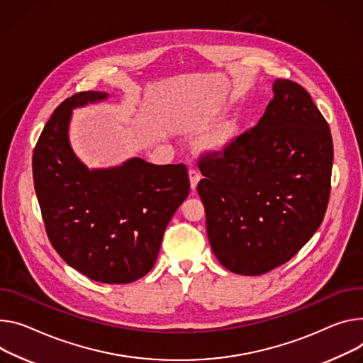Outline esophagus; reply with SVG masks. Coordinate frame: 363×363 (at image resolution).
Returning <instances> with one entry per match:
<instances>
[{"label": "esophagus", "mask_w": 363, "mask_h": 363, "mask_svg": "<svg viewBox=\"0 0 363 363\" xmlns=\"http://www.w3.org/2000/svg\"><path fill=\"white\" fill-rule=\"evenodd\" d=\"M188 175H189V184H191V188H192V189H195V188H196V185H199L200 179H201V174H200L199 171H196V169L191 168V169H189V172H188Z\"/></svg>", "instance_id": "34e87169"}]
</instances>
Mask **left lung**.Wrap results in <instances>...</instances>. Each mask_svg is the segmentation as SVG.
<instances>
[{
	"label": "left lung",
	"mask_w": 363,
	"mask_h": 363,
	"mask_svg": "<svg viewBox=\"0 0 363 363\" xmlns=\"http://www.w3.org/2000/svg\"><path fill=\"white\" fill-rule=\"evenodd\" d=\"M332 167L330 127L311 95L277 79L259 123L199 160L196 189L221 265L262 275L298 253L324 218Z\"/></svg>",
	"instance_id": "1"
}]
</instances>
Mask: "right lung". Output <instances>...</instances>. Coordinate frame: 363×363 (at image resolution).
I'll use <instances>...</instances> for the list:
<instances>
[{
  "mask_svg": "<svg viewBox=\"0 0 363 363\" xmlns=\"http://www.w3.org/2000/svg\"><path fill=\"white\" fill-rule=\"evenodd\" d=\"M100 91L67 98L33 152V179L48 238L69 267L92 281L128 284L155 265L162 238L189 194L184 163L140 157L89 171L75 156L68 128L75 107L106 100Z\"/></svg>",
  "mask_w": 363,
  "mask_h": 363,
  "instance_id": "1",
  "label": "right lung"
}]
</instances>
